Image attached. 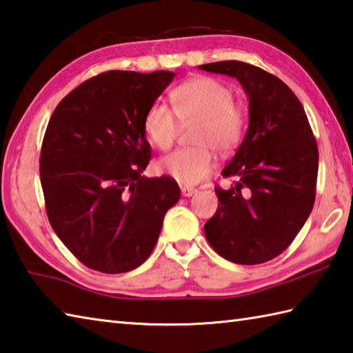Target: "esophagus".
<instances>
[{"mask_svg":"<svg viewBox=\"0 0 353 353\" xmlns=\"http://www.w3.org/2000/svg\"><path fill=\"white\" fill-rule=\"evenodd\" d=\"M181 192L183 197H191L192 194H196V190L194 188H190V186H182Z\"/></svg>","mask_w":353,"mask_h":353,"instance_id":"34e87169","label":"esophagus"}]
</instances>
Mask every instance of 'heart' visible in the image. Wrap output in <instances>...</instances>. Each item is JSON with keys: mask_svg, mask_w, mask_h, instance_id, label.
Segmentation results:
<instances>
[{"mask_svg": "<svg viewBox=\"0 0 353 353\" xmlns=\"http://www.w3.org/2000/svg\"><path fill=\"white\" fill-rule=\"evenodd\" d=\"M234 93L225 82L210 76H197L171 92L174 112L163 102H154L143 116V133L151 145L168 150L174 142L179 122L197 121L192 142L197 147L181 148L159 161V170L181 185H197L214 168L212 148L230 153L240 143L246 127V114L232 101Z\"/></svg>", "mask_w": 353, "mask_h": 353, "instance_id": "b5f03b06", "label": "heart"}]
</instances>
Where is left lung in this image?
Segmentation results:
<instances>
[{
	"mask_svg": "<svg viewBox=\"0 0 353 353\" xmlns=\"http://www.w3.org/2000/svg\"><path fill=\"white\" fill-rule=\"evenodd\" d=\"M236 78L250 102V125L222 171L230 190L205 223L211 248L237 265L265 263L292 243L315 202L319 148L301 102L277 76L241 61L199 65Z\"/></svg>",
	"mask_w": 353,
	"mask_h": 353,
	"instance_id": "1",
	"label": "left lung"
}]
</instances>
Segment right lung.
<instances>
[{
    "label": "right lung",
    "mask_w": 353,
    "mask_h": 353,
    "mask_svg": "<svg viewBox=\"0 0 353 353\" xmlns=\"http://www.w3.org/2000/svg\"><path fill=\"white\" fill-rule=\"evenodd\" d=\"M174 76L101 73L68 93L48 121L39 159L48 222L94 271L141 266L181 199L171 177L142 176L151 156L143 116Z\"/></svg>",
    "instance_id": "obj_1"
}]
</instances>
